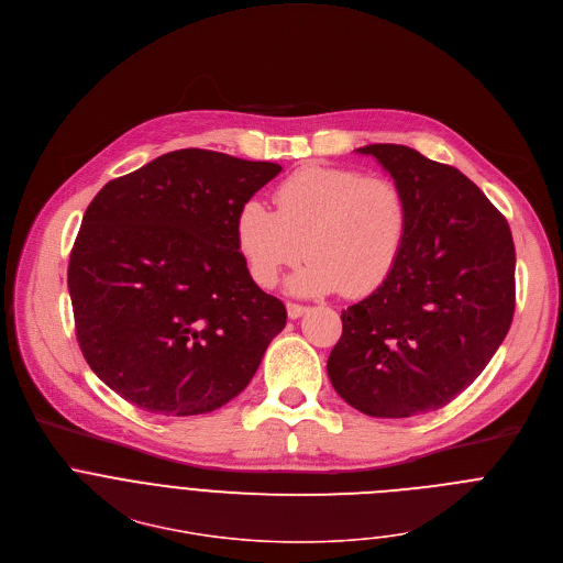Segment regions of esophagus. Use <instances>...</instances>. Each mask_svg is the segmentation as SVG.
Returning <instances> with one entry per match:
<instances>
[{"mask_svg":"<svg viewBox=\"0 0 563 563\" xmlns=\"http://www.w3.org/2000/svg\"><path fill=\"white\" fill-rule=\"evenodd\" d=\"M305 311H307V307H305V305L287 302V313H289V318H300Z\"/></svg>","mask_w":563,"mask_h":563,"instance_id":"esophagus-1","label":"esophagus"}]
</instances>
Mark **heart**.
I'll return each instance as SVG.
<instances>
[{"instance_id":"heart-1","label":"heart","mask_w":563,"mask_h":563,"mask_svg":"<svg viewBox=\"0 0 563 563\" xmlns=\"http://www.w3.org/2000/svg\"><path fill=\"white\" fill-rule=\"evenodd\" d=\"M274 206L250 199L234 219L236 250L261 287H274L307 250L311 261L291 280L296 291L366 296L402 258L409 203L389 176L307 165L276 185Z\"/></svg>"}]
</instances>
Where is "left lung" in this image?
I'll return each instance as SVG.
<instances>
[{
    "mask_svg": "<svg viewBox=\"0 0 563 563\" xmlns=\"http://www.w3.org/2000/svg\"><path fill=\"white\" fill-rule=\"evenodd\" d=\"M402 187L409 236L391 278L342 309L327 373L338 396L373 418L446 407L490 362L515 313V245L506 217L457 167L376 143Z\"/></svg>",
    "mask_w": 563,
    "mask_h": 563,
    "instance_id": "8db88e82",
    "label": "left lung"
}]
</instances>
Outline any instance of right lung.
<instances>
[{
  "label": "right lung",
  "mask_w": 563,
  "mask_h": 563,
  "mask_svg": "<svg viewBox=\"0 0 563 563\" xmlns=\"http://www.w3.org/2000/svg\"><path fill=\"white\" fill-rule=\"evenodd\" d=\"M280 169L187 147L112 178L92 199L68 263L75 333L123 400L183 418L250 385L287 311L252 280L234 219Z\"/></svg>",
  "instance_id": "obj_1"
}]
</instances>
